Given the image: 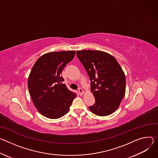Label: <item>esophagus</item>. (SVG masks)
<instances>
[{"instance_id": "34e87169", "label": "esophagus", "mask_w": 158, "mask_h": 158, "mask_svg": "<svg viewBox=\"0 0 158 158\" xmlns=\"http://www.w3.org/2000/svg\"><path fill=\"white\" fill-rule=\"evenodd\" d=\"M78 92H79V93H80V94L81 95H82L83 94V93H84V92H83V89L81 88H79L78 89Z\"/></svg>"}]
</instances>
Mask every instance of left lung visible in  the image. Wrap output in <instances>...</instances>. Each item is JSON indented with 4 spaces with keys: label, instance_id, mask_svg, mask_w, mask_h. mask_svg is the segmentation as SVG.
<instances>
[{
    "label": "left lung",
    "instance_id": "obj_1",
    "mask_svg": "<svg viewBox=\"0 0 158 158\" xmlns=\"http://www.w3.org/2000/svg\"><path fill=\"white\" fill-rule=\"evenodd\" d=\"M77 56L90 80L95 103L89 107L98 116H107L118 107L126 92V77L116 59L97 50L77 51Z\"/></svg>",
    "mask_w": 158,
    "mask_h": 158
}]
</instances>
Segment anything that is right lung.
Returning a JSON list of instances; mask_svg holds the SVG:
<instances>
[{"label": "right lung", "mask_w": 158, "mask_h": 158, "mask_svg": "<svg viewBox=\"0 0 158 158\" xmlns=\"http://www.w3.org/2000/svg\"><path fill=\"white\" fill-rule=\"evenodd\" d=\"M75 51L51 52L34 64L28 78V89L35 107L43 116L52 119L64 115L77 94L69 90L61 72L75 57Z\"/></svg>", "instance_id": "obj_1"}]
</instances>
